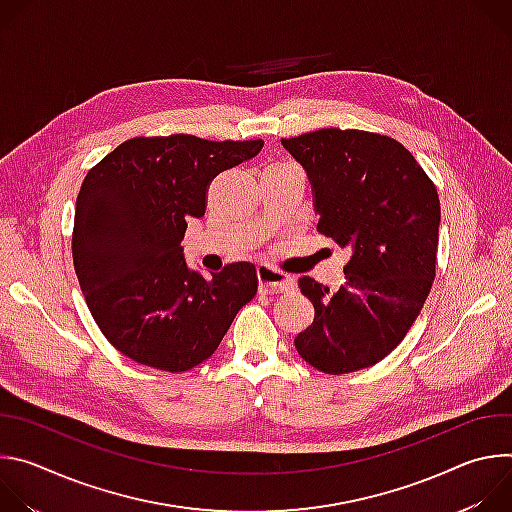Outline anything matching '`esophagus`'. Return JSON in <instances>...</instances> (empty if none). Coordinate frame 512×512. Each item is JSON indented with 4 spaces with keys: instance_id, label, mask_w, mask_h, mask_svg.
I'll return each instance as SVG.
<instances>
[{
    "instance_id": "1",
    "label": "esophagus",
    "mask_w": 512,
    "mask_h": 512,
    "mask_svg": "<svg viewBox=\"0 0 512 512\" xmlns=\"http://www.w3.org/2000/svg\"><path fill=\"white\" fill-rule=\"evenodd\" d=\"M257 279H259V287L267 294H283V291L294 289V279L267 267V265H259L257 267Z\"/></svg>"
}]
</instances>
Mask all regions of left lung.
<instances>
[{"instance_id": "1", "label": "left lung", "mask_w": 512, "mask_h": 512, "mask_svg": "<svg viewBox=\"0 0 512 512\" xmlns=\"http://www.w3.org/2000/svg\"><path fill=\"white\" fill-rule=\"evenodd\" d=\"M281 143L310 178L318 231L352 247L336 291L300 277L316 314L296 348L328 375L373 367L399 346L429 296L440 196L389 135L328 127Z\"/></svg>"}]
</instances>
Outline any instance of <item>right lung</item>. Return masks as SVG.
Wrapping results in <instances>:
<instances>
[{
  "label": "right lung",
  "mask_w": 512,
  "mask_h": 512,
  "mask_svg": "<svg viewBox=\"0 0 512 512\" xmlns=\"http://www.w3.org/2000/svg\"><path fill=\"white\" fill-rule=\"evenodd\" d=\"M261 139L131 137L89 170L77 196L72 261L105 338L131 360L184 373L221 344L255 298L253 263L204 277L182 253L210 182L257 156Z\"/></svg>",
  "instance_id": "obj_1"
}]
</instances>
